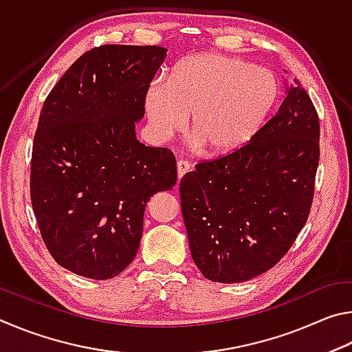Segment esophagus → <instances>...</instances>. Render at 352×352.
<instances>
[{
    "instance_id": "esophagus-1",
    "label": "esophagus",
    "mask_w": 352,
    "mask_h": 352,
    "mask_svg": "<svg viewBox=\"0 0 352 352\" xmlns=\"http://www.w3.org/2000/svg\"><path fill=\"white\" fill-rule=\"evenodd\" d=\"M190 170V164L188 162H184V160H180V162L177 163V172H178V182L182 180V178L188 174Z\"/></svg>"
}]
</instances>
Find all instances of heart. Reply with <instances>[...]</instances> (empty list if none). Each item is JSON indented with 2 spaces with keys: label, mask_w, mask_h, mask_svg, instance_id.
Segmentation results:
<instances>
[{
  "label": "heart",
  "mask_w": 352,
  "mask_h": 352,
  "mask_svg": "<svg viewBox=\"0 0 352 352\" xmlns=\"http://www.w3.org/2000/svg\"><path fill=\"white\" fill-rule=\"evenodd\" d=\"M279 87L272 71L220 54L178 62L168 79L147 87L144 109L155 138L166 141L186 126L212 157L239 151L254 138L275 107Z\"/></svg>",
  "instance_id": "1"
}]
</instances>
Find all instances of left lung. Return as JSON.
I'll use <instances>...</instances> for the list:
<instances>
[{
  "label": "left lung",
  "instance_id": "obj_1",
  "mask_svg": "<svg viewBox=\"0 0 352 352\" xmlns=\"http://www.w3.org/2000/svg\"><path fill=\"white\" fill-rule=\"evenodd\" d=\"M318 140L311 98L285 82L278 113L247 146L182 178L190 254L206 279L250 281L289 252L311 211Z\"/></svg>",
  "mask_w": 352,
  "mask_h": 352
}]
</instances>
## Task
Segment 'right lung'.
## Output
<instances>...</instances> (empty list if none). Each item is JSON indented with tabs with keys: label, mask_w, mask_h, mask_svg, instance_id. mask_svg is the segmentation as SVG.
<instances>
[{
	"label": "right lung",
	"mask_w": 352,
	"mask_h": 352,
	"mask_svg": "<svg viewBox=\"0 0 352 352\" xmlns=\"http://www.w3.org/2000/svg\"><path fill=\"white\" fill-rule=\"evenodd\" d=\"M166 52L104 45L71 65L47 94L34 136L31 201L58 265L118 276L138 253L147 201L177 183L174 153L144 146L135 126Z\"/></svg>",
	"instance_id": "1"
}]
</instances>
